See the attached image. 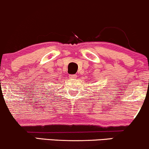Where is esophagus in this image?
<instances>
[{"instance_id": "1", "label": "esophagus", "mask_w": 149, "mask_h": 149, "mask_svg": "<svg viewBox=\"0 0 149 149\" xmlns=\"http://www.w3.org/2000/svg\"><path fill=\"white\" fill-rule=\"evenodd\" d=\"M77 74H70V77L71 79H75V78H77Z\"/></svg>"}]
</instances>
